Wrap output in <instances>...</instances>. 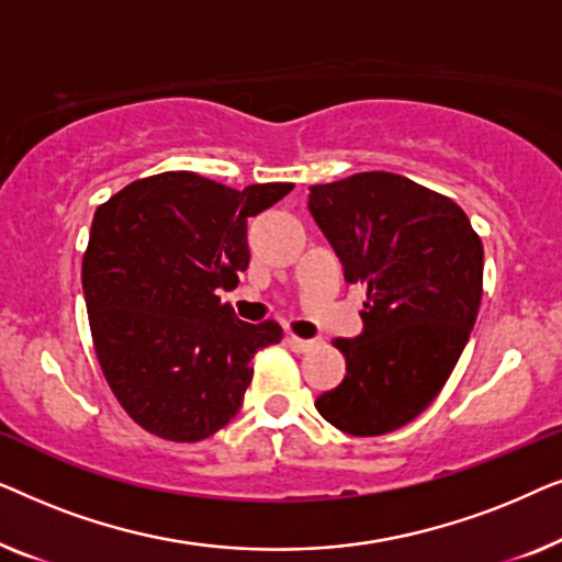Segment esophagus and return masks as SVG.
Returning a JSON list of instances; mask_svg holds the SVG:
<instances>
[{
	"label": "esophagus",
	"instance_id": "esophagus-1",
	"mask_svg": "<svg viewBox=\"0 0 562 562\" xmlns=\"http://www.w3.org/2000/svg\"><path fill=\"white\" fill-rule=\"evenodd\" d=\"M286 345L294 352H306L314 345V340H302V337H296V335H286Z\"/></svg>",
	"mask_w": 562,
	"mask_h": 562
}]
</instances>
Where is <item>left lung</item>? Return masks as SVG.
Returning <instances> with one entry per match:
<instances>
[{
    "label": "left lung",
    "mask_w": 562,
    "mask_h": 562,
    "mask_svg": "<svg viewBox=\"0 0 562 562\" xmlns=\"http://www.w3.org/2000/svg\"><path fill=\"white\" fill-rule=\"evenodd\" d=\"M306 210L345 281L368 286L360 335L335 340L345 379L314 406L348 435L394 432L435 402L471 337L481 237L452 199L386 171L310 187Z\"/></svg>",
    "instance_id": "8db88e82"
}]
</instances>
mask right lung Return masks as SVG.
I'll return each instance as SVG.
<instances>
[{
    "instance_id": "obj_1",
    "label": "right lung",
    "mask_w": 562,
    "mask_h": 562,
    "mask_svg": "<svg viewBox=\"0 0 562 562\" xmlns=\"http://www.w3.org/2000/svg\"><path fill=\"white\" fill-rule=\"evenodd\" d=\"M291 189L166 171L97 210L81 266L89 327L106 383L143 429L196 442L240 412L250 360L281 327L237 319L217 291L248 268V220Z\"/></svg>"
}]
</instances>
